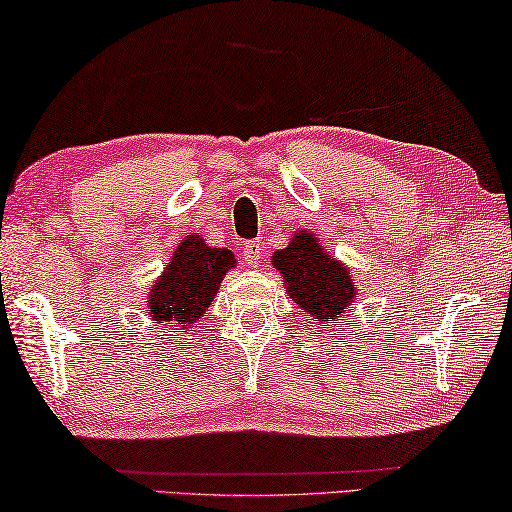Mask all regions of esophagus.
I'll return each mask as SVG.
<instances>
[{
	"instance_id": "obj_1",
	"label": "esophagus",
	"mask_w": 512,
	"mask_h": 512,
	"mask_svg": "<svg viewBox=\"0 0 512 512\" xmlns=\"http://www.w3.org/2000/svg\"><path fill=\"white\" fill-rule=\"evenodd\" d=\"M242 258H245V263L251 267H256L258 263H261V258H263L261 240H249L245 245V251H242Z\"/></svg>"
}]
</instances>
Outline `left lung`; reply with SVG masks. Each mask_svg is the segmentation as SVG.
<instances>
[{"label":"left lung","mask_w":512,"mask_h":512,"mask_svg":"<svg viewBox=\"0 0 512 512\" xmlns=\"http://www.w3.org/2000/svg\"><path fill=\"white\" fill-rule=\"evenodd\" d=\"M272 265L283 276L286 295L322 329H331L354 304L356 288L347 265L329 256L313 233H295L286 249L274 251Z\"/></svg>","instance_id":"8db88e82"}]
</instances>
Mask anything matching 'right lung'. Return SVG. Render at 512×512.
I'll return each instance as SVG.
<instances>
[{
	"label": "right lung",
	"mask_w": 512,
	"mask_h": 512,
	"mask_svg": "<svg viewBox=\"0 0 512 512\" xmlns=\"http://www.w3.org/2000/svg\"><path fill=\"white\" fill-rule=\"evenodd\" d=\"M231 267H236L233 251L208 247L199 236H186L149 290V320L190 331L211 306Z\"/></svg>",
	"instance_id": "right-lung-1"
}]
</instances>
